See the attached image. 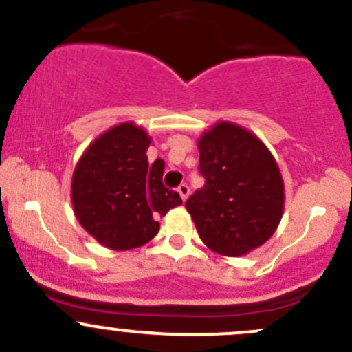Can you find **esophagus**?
<instances>
[{"label":"esophagus","instance_id":"1","mask_svg":"<svg viewBox=\"0 0 352 352\" xmlns=\"http://www.w3.org/2000/svg\"><path fill=\"white\" fill-rule=\"evenodd\" d=\"M179 194H180V197H182V201H187V197H189V194H190V189H189V186H187V184H180L179 186Z\"/></svg>","mask_w":352,"mask_h":352}]
</instances>
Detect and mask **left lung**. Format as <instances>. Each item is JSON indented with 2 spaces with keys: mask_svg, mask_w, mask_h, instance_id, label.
Segmentation results:
<instances>
[{
  "mask_svg": "<svg viewBox=\"0 0 352 352\" xmlns=\"http://www.w3.org/2000/svg\"><path fill=\"white\" fill-rule=\"evenodd\" d=\"M202 189L186 202L201 240L239 257L274 235L285 209V184L274 156L255 134L218 122L199 138Z\"/></svg>",
  "mask_w": 352,
  "mask_h": 352,
  "instance_id": "1",
  "label": "left lung"
}]
</instances>
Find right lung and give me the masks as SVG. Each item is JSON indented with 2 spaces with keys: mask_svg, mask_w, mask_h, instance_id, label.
I'll return each mask as SVG.
<instances>
[{
  "mask_svg": "<svg viewBox=\"0 0 352 352\" xmlns=\"http://www.w3.org/2000/svg\"><path fill=\"white\" fill-rule=\"evenodd\" d=\"M151 138L133 122L113 126L74 168L71 201L80 225L104 247L131 250L158 233L160 216L182 204L162 182L163 160L150 165Z\"/></svg>",
  "mask_w": 352,
  "mask_h": 352,
  "instance_id": "obj_1",
  "label": "right lung"
}]
</instances>
